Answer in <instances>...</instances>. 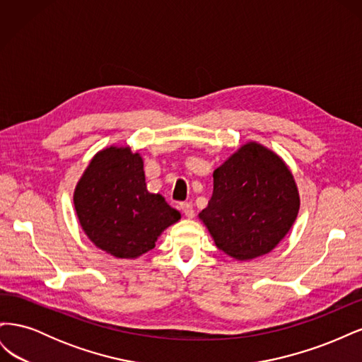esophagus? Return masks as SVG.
<instances>
[{
    "instance_id": "esophagus-1",
    "label": "esophagus",
    "mask_w": 362,
    "mask_h": 362,
    "mask_svg": "<svg viewBox=\"0 0 362 362\" xmlns=\"http://www.w3.org/2000/svg\"><path fill=\"white\" fill-rule=\"evenodd\" d=\"M181 210H182V213L185 214V217H189V218H192L193 216H194V208H193V205L190 204V202H182L181 205Z\"/></svg>"
}]
</instances>
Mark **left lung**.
Segmentation results:
<instances>
[{"instance_id":"1","label":"left lung","mask_w":362,"mask_h":362,"mask_svg":"<svg viewBox=\"0 0 362 362\" xmlns=\"http://www.w3.org/2000/svg\"><path fill=\"white\" fill-rule=\"evenodd\" d=\"M214 189L201 221L229 257L266 255L286 237L299 211L293 175L276 154L249 141L213 173Z\"/></svg>"}]
</instances>
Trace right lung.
<instances>
[{
    "instance_id": "add662e5",
    "label": "right lung",
    "mask_w": 362,
    "mask_h": 362,
    "mask_svg": "<svg viewBox=\"0 0 362 362\" xmlns=\"http://www.w3.org/2000/svg\"><path fill=\"white\" fill-rule=\"evenodd\" d=\"M76 216L95 246L116 258H137L181 218L161 194L149 193L144 160L110 146L93 157L74 193Z\"/></svg>"
}]
</instances>
